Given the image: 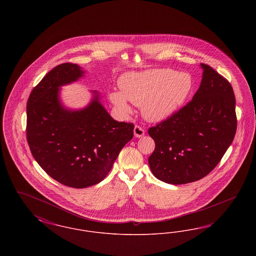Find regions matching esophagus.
Returning <instances> with one entry per match:
<instances>
[{
	"label": "esophagus",
	"instance_id": "obj_1",
	"mask_svg": "<svg viewBox=\"0 0 256 256\" xmlns=\"http://www.w3.org/2000/svg\"><path fill=\"white\" fill-rule=\"evenodd\" d=\"M134 136L136 138H140V137H143L145 135V130L144 128H142L141 126H135L134 130Z\"/></svg>",
	"mask_w": 256,
	"mask_h": 256
}]
</instances>
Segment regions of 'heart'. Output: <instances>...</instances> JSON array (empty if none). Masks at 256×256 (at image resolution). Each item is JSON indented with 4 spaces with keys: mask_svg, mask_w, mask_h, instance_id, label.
<instances>
[{
    "mask_svg": "<svg viewBox=\"0 0 256 256\" xmlns=\"http://www.w3.org/2000/svg\"><path fill=\"white\" fill-rule=\"evenodd\" d=\"M121 91H110L108 98L122 114L132 113L128 102L142 106V114L150 122H161L182 108L195 88V80L188 72L170 68L130 72L119 80Z\"/></svg>",
    "mask_w": 256,
    "mask_h": 256,
    "instance_id": "1",
    "label": "heart"
}]
</instances>
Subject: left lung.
Segmentation results:
<instances>
[{
  "instance_id": "1",
  "label": "left lung",
  "mask_w": 256,
  "mask_h": 256,
  "mask_svg": "<svg viewBox=\"0 0 256 256\" xmlns=\"http://www.w3.org/2000/svg\"><path fill=\"white\" fill-rule=\"evenodd\" d=\"M190 102L148 130L156 148L148 158L152 174L178 185L204 178L220 161L236 134L235 96L230 84L206 64Z\"/></svg>"
}]
</instances>
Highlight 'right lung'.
I'll return each mask as SVG.
<instances>
[{"label":"right lung","instance_id":"right-lung-1","mask_svg":"<svg viewBox=\"0 0 256 256\" xmlns=\"http://www.w3.org/2000/svg\"><path fill=\"white\" fill-rule=\"evenodd\" d=\"M84 74L78 64L58 65L34 88L26 104V139L34 158L50 178L73 188L100 182L134 137V124L114 120L96 90L84 108L62 104L61 86Z\"/></svg>","mask_w":256,"mask_h":256}]
</instances>
